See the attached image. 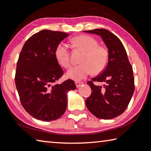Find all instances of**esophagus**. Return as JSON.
<instances>
[{
    "mask_svg": "<svg viewBox=\"0 0 151 151\" xmlns=\"http://www.w3.org/2000/svg\"><path fill=\"white\" fill-rule=\"evenodd\" d=\"M75 83H76V85L77 87H79V86H80V85L83 84V83H82V82H80V81H76Z\"/></svg>",
    "mask_w": 151,
    "mask_h": 151,
    "instance_id": "obj_1",
    "label": "esophagus"
}]
</instances>
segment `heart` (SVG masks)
Returning a JSON list of instances; mask_svg holds the SVG:
<instances>
[{
  "label": "heart",
  "mask_w": 151,
  "mask_h": 151,
  "mask_svg": "<svg viewBox=\"0 0 151 151\" xmlns=\"http://www.w3.org/2000/svg\"><path fill=\"white\" fill-rule=\"evenodd\" d=\"M71 42L85 52L81 60V64L73 66L68 71V78L75 81L81 80L90 75L93 72L99 74L103 72L109 62V53L105 48L99 45L98 41L92 37L79 35L73 38ZM56 60L62 66L68 68L71 65L69 47L61 42L55 49Z\"/></svg>",
  "instance_id": "heart-1"
}]
</instances>
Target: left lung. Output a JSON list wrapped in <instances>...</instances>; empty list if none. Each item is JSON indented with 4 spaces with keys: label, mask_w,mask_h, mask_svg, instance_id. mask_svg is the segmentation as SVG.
Here are the masks:
<instances>
[{
    "label": "left lung",
    "mask_w": 151,
    "mask_h": 151,
    "mask_svg": "<svg viewBox=\"0 0 151 151\" xmlns=\"http://www.w3.org/2000/svg\"><path fill=\"white\" fill-rule=\"evenodd\" d=\"M84 32L100 35L109 49V62L103 72L87 81L91 94L85 104L93 114L99 118L110 120L121 115L130 102L134 92L133 68L127 52L117 36L105 29ZM95 81L104 82V87L95 86Z\"/></svg>",
    "instance_id": "8db88e82"
}]
</instances>
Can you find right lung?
Instances as JSON below:
<instances>
[{
	"label": "right lung",
	"mask_w": 151,
	"mask_h": 151,
	"mask_svg": "<svg viewBox=\"0 0 151 151\" xmlns=\"http://www.w3.org/2000/svg\"><path fill=\"white\" fill-rule=\"evenodd\" d=\"M69 34L44 29L25 42L17 62L15 83L21 104L37 120L52 121L64 114L67 93L76 85L72 79L56 83L64 72L55 57L57 45Z\"/></svg>",
	"instance_id": "right-lung-1"
}]
</instances>
